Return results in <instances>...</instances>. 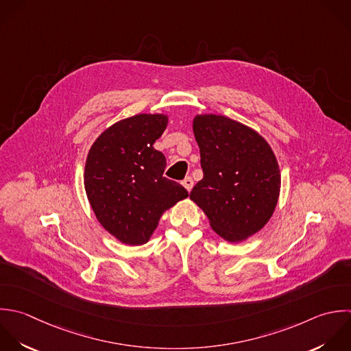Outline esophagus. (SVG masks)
<instances>
[{
  "label": "esophagus",
  "instance_id": "esophagus-1",
  "mask_svg": "<svg viewBox=\"0 0 351 351\" xmlns=\"http://www.w3.org/2000/svg\"><path fill=\"white\" fill-rule=\"evenodd\" d=\"M182 184L187 189V191H191V189H193V186H194V180H193L190 176H187V178L182 182Z\"/></svg>",
  "mask_w": 351,
  "mask_h": 351
}]
</instances>
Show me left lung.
<instances>
[{"mask_svg":"<svg viewBox=\"0 0 351 351\" xmlns=\"http://www.w3.org/2000/svg\"><path fill=\"white\" fill-rule=\"evenodd\" d=\"M204 178L190 198L210 227L230 242H241L271 219L280 191V171L267 141L254 130L219 114L194 119Z\"/></svg>","mask_w":351,"mask_h":351,"instance_id":"obj_1","label":"left lung"}]
</instances>
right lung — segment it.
Instances as JSON below:
<instances>
[{
  "label": "right lung",
  "mask_w": 351,
  "mask_h": 351,
  "mask_svg": "<svg viewBox=\"0 0 351 351\" xmlns=\"http://www.w3.org/2000/svg\"><path fill=\"white\" fill-rule=\"evenodd\" d=\"M164 114H136L117 121L93 143L84 189L101 226L125 245H143L162 213L189 197L164 176L165 156L153 147L162 135Z\"/></svg>",
  "instance_id": "1"
}]
</instances>
